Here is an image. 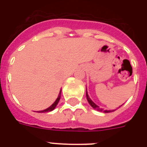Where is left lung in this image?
I'll use <instances>...</instances> for the list:
<instances>
[{
  "instance_id": "8db88e82",
  "label": "left lung",
  "mask_w": 147,
  "mask_h": 147,
  "mask_svg": "<svg viewBox=\"0 0 147 147\" xmlns=\"http://www.w3.org/2000/svg\"><path fill=\"white\" fill-rule=\"evenodd\" d=\"M86 98H87V100L88 101V103H89V105L92 106L94 109L97 110V111H103L104 113H109V112H112V111H114L115 110H112V111H110V110H105V111H104L103 109H101V108H100V107H98V105H96V104H94L93 101L92 100V99L89 98V96H88V92H87V88H86Z\"/></svg>"
}]
</instances>
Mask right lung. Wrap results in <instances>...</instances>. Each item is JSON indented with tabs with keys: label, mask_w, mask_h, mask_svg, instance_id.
Instances as JSON below:
<instances>
[{
	"label": "right lung",
	"mask_w": 147,
	"mask_h": 147,
	"mask_svg": "<svg viewBox=\"0 0 147 147\" xmlns=\"http://www.w3.org/2000/svg\"><path fill=\"white\" fill-rule=\"evenodd\" d=\"M61 92H62V90H60L59 94V96H58V98H56V100H55V102L53 103V105H51L50 107H49L48 108H47V109L43 110V111H38V112H39V113H46V112L52 111H53V110L55 109V107H56V105H58V103H59V101L60 98H61Z\"/></svg>",
	"instance_id": "1"
}]
</instances>
